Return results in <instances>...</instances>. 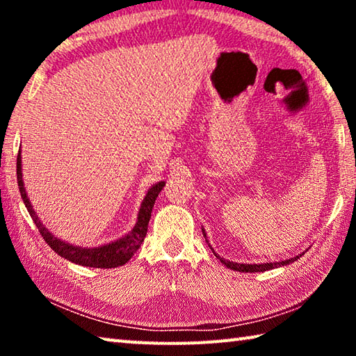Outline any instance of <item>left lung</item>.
Returning a JSON list of instances; mask_svg holds the SVG:
<instances>
[{"instance_id": "1", "label": "left lung", "mask_w": 356, "mask_h": 356, "mask_svg": "<svg viewBox=\"0 0 356 356\" xmlns=\"http://www.w3.org/2000/svg\"><path fill=\"white\" fill-rule=\"evenodd\" d=\"M202 234L204 237H206V242L209 243L207 240V234H206V229L202 227ZM210 246V243H209ZM210 250L213 251L212 246H210ZM213 254L220 259L221 264H225L227 268L231 270H236V272H242V273H257V272H265V270H272V268H278V267H282V265H289L292 264L293 261H297V259L301 257V254H305V252H301V254L298 256H293L291 259H286V261H278V262H264V264H238V262H232V261H227V259L221 257L220 254H216V252L213 251Z\"/></svg>"}]
</instances>
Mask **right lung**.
Listing matches in <instances>:
<instances>
[{
    "label": "right lung",
    "mask_w": 356,
    "mask_h": 356,
    "mask_svg": "<svg viewBox=\"0 0 356 356\" xmlns=\"http://www.w3.org/2000/svg\"><path fill=\"white\" fill-rule=\"evenodd\" d=\"M17 184H19L22 200L25 202V207L28 209L29 215L34 221V225L38 226L40 236L44 237L45 242L50 245V248L64 259H67L69 262H74L78 265H83V267H92V268H114L120 267V265L127 264L131 256L135 254L136 250L140 248L141 243L144 242V237L147 234V225L150 220V213H152V207L155 204L156 196L159 193L163 190L165 180L161 182H156L155 185L150 186L147 190L146 196L141 202V207L138 210L136 216V225L129 234H125L118 240L110 243H104L100 246H94V248H84V246H76L72 245L65 240L58 238L56 236L48 231L44 222L40 221L39 215L35 213L33 209V204L29 201L28 193L25 188V182H23V172H22V149L19 150V156H17Z\"/></svg>",
    "instance_id": "obj_1"
}]
</instances>
